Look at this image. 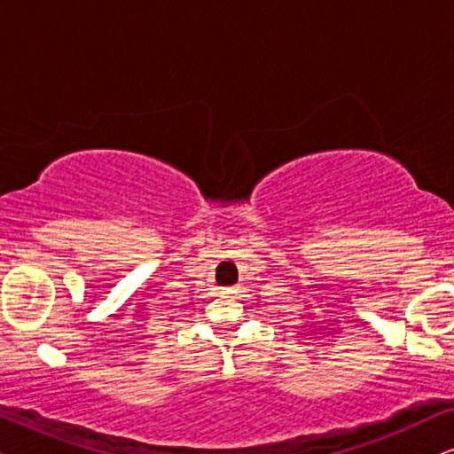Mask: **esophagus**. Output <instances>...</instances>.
Masks as SVG:
<instances>
[{"label":"esophagus","mask_w":454,"mask_h":454,"mask_svg":"<svg viewBox=\"0 0 454 454\" xmlns=\"http://www.w3.org/2000/svg\"><path fill=\"white\" fill-rule=\"evenodd\" d=\"M223 294H225V295H233V289H223Z\"/></svg>","instance_id":"1"}]
</instances>
